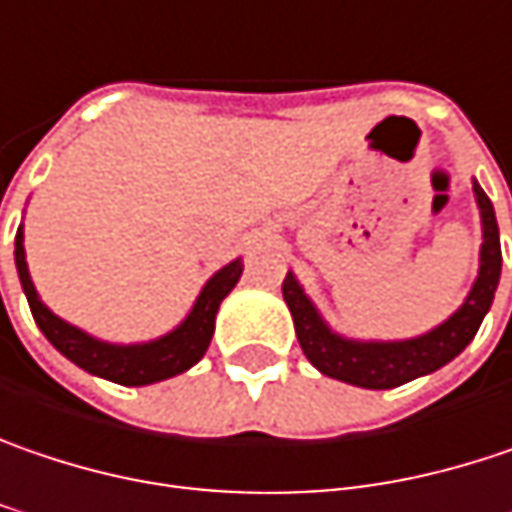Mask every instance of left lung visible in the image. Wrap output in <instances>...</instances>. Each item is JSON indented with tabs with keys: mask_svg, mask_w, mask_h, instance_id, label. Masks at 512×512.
<instances>
[{
	"mask_svg": "<svg viewBox=\"0 0 512 512\" xmlns=\"http://www.w3.org/2000/svg\"><path fill=\"white\" fill-rule=\"evenodd\" d=\"M475 196H478L481 223H484L478 281L472 286L464 307L446 324H440L437 330L420 336V339H408V342H347V339L330 333L324 327V321L318 318L316 307L307 301L301 286L295 284L292 275H286L281 289H284L286 307H289L292 321H295L298 345L321 374L350 382V385H359V388L385 391V388H397L403 382H411L417 376L443 368L449 359H455L475 339L481 321L493 304L498 275H501V240H498L496 211H493L490 196L484 194L478 185H475Z\"/></svg>",
	"mask_w": 512,
	"mask_h": 512,
	"instance_id": "left-lung-1",
	"label": "left lung"
}]
</instances>
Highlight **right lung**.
Returning <instances> with one entry per match:
<instances>
[{
    "label": "right lung",
    "instance_id": "1",
    "mask_svg": "<svg viewBox=\"0 0 512 512\" xmlns=\"http://www.w3.org/2000/svg\"><path fill=\"white\" fill-rule=\"evenodd\" d=\"M16 272L25 289L31 316L37 321V327L46 333V339L57 347L66 359H72L83 371L95 376H104L109 382L118 385H150L167 376L182 374L191 365H196L205 350L211 345L214 336V318L220 310V301L234 289V284L243 275V263L234 260L226 269H220L205 289L196 298L191 316L185 318L173 333H167L162 339L150 342V345H106L92 336H86L83 330H77L72 324H66L63 318H57L46 304L40 301L37 289L31 284L28 275V263H25V249H22V228L16 231Z\"/></svg>",
    "mask_w": 512,
    "mask_h": 512
}]
</instances>
